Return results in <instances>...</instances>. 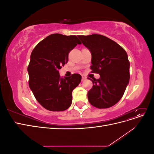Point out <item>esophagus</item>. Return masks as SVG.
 <instances>
[{"label": "esophagus", "mask_w": 154, "mask_h": 154, "mask_svg": "<svg viewBox=\"0 0 154 154\" xmlns=\"http://www.w3.org/2000/svg\"><path fill=\"white\" fill-rule=\"evenodd\" d=\"M86 80V77L84 76H82V82H84Z\"/></svg>", "instance_id": "34e87169"}]
</instances>
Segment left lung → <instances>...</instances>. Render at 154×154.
I'll use <instances>...</instances> for the list:
<instances>
[{"label": "left lung", "mask_w": 154, "mask_h": 154, "mask_svg": "<svg viewBox=\"0 0 154 154\" xmlns=\"http://www.w3.org/2000/svg\"><path fill=\"white\" fill-rule=\"evenodd\" d=\"M91 51L92 72L99 74V79L89 78L93 86L87 96L96 108L106 109L122 98L130 80V62L125 49L107 37L97 34L78 36Z\"/></svg>", "instance_id": "left-lung-1"}]
</instances>
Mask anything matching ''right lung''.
<instances>
[{
  "label": "right lung",
  "instance_id": "right-lung-1",
  "mask_svg": "<svg viewBox=\"0 0 154 154\" xmlns=\"http://www.w3.org/2000/svg\"><path fill=\"white\" fill-rule=\"evenodd\" d=\"M75 35L55 33L42 40L32 50L27 67L29 86L36 100L50 111H63L72 103V92L81 75L61 78L59 69L68 62L70 51L81 44Z\"/></svg>",
  "mask_w": 154,
  "mask_h": 154
}]
</instances>
